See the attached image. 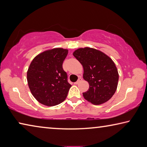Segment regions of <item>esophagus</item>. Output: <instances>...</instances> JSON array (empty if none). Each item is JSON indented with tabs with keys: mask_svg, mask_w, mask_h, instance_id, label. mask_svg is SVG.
<instances>
[{
	"mask_svg": "<svg viewBox=\"0 0 147 147\" xmlns=\"http://www.w3.org/2000/svg\"><path fill=\"white\" fill-rule=\"evenodd\" d=\"M82 80V78H79L78 80H77V82H76L74 83V84H78Z\"/></svg>",
	"mask_w": 147,
	"mask_h": 147,
	"instance_id": "obj_1",
	"label": "esophagus"
}]
</instances>
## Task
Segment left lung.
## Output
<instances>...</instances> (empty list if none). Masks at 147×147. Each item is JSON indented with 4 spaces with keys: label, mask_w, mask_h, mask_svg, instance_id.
<instances>
[{
    "label": "left lung",
    "mask_w": 147,
    "mask_h": 147,
    "mask_svg": "<svg viewBox=\"0 0 147 147\" xmlns=\"http://www.w3.org/2000/svg\"><path fill=\"white\" fill-rule=\"evenodd\" d=\"M84 68L83 78L89 88L83 93L86 100L94 105L109 100L115 93L119 73L115 64L108 56L89 47L80 48L73 53Z\"/></svg>",
    "instance_id": "8db88e82"
}]
</instances>
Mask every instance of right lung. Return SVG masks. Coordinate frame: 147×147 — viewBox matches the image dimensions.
Segmentation results:
<instances>
[{"mask_svg":"<svg viewBox=\"0 0 147 147\" xmlns=\"http://www.w3.org/2000/svg\"><path fill=\"white\" fill-rule=\"evenodd\" d=\"M68 50L55 48L37 55L27 71V82L32 95L39 102L54 106L63 102L71 85L62 67Z\"/></svg>","mask_w":147,"mask_h":147,"instance_id":"add662e5","label":"right lung"}]
</instances>
